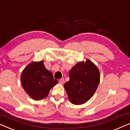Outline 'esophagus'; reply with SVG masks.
I'll use <instances>...</instances> for the list:
<instances>
[{"mask_svg":"<svg viewBox=\"0 0 130 130\" xmlns=\"http://www.w3.org/2000/svg\"><path fill=\"white\" fill-rule=\"evenodd\" d=\"M59 83H60V84H63V83H64V78H61V79H60V80H59Z\"/></svg>","mask_w":130,"mask_h":130,"instance_id":"34e87169","label":"esophagus"}]
</instances>
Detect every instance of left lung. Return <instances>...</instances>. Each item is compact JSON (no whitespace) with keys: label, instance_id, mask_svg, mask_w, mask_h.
Wrapping results in <instances>:
<instances>
[{"label":"left lung","instance_id":"left-lung-1","mask_svg":"<svg viewBox=\"0 0 130 130\" xmlns=\"http://www.w3.org/2000/svg\"><path fill=\"white\" fill-rule=\"evenodd\" d=\"M70 80L64 84L69 100L80 105L93 97L100 83V71L90 60L78 62L69 71Z\"/></svg>","mask_w":130,"mask_h":130}]
</instances>
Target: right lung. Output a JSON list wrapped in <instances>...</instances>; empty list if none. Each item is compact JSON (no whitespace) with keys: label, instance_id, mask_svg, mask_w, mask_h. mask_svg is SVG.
I'll return each mask as SVG.
<instances>
[{"label":"right lung","instance_id":"add662e5","mask_svg":"<svg viewBox=\"0 0 130 130\" xmlns=\"http://www.w3.org/2000/svg\"><path fill=\"white\" fill-rule=\"evenodd\" d=\"M57 83L58 81L53 78V73L45 67L42 60L30 63L21 74L22 87L35 100L46 97L50 89Z\"/></svg>","mask_w":130,"mask_h":130}]
</instances>
